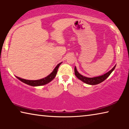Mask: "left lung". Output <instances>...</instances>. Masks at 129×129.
I'll use <instances>...</instances> for the list:
<instances>
[{
  "label": "left lung",
  "mask_w": 129,
  "mask_h": 129,
  "mask_svg": "<svg viewBox=\"0 0 129 129\" xmlns=\"http://www.w3.org/2000/svg\"><path fill=\"white\" fill-rule=\"evenodd\" d=\"M115 66L113 68L110 70V71H109L108 72L106 73L104 75H102V76H98V77H85V76H82L78 72L77 69H76V67H75V74L76 77H77L78 79L80 80L81 81H82V82H84V83H86V84H89V85H97L99 84L100 83H101L102 82H103L107 78H108L111 73H112V72L114 71Z\"/></svg>",
  "instance_id": "left-lung-1"
}]
</instances>
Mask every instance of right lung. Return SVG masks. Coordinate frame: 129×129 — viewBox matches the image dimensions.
<instances>
[{
  "label": "right lung",
  "mask_w": 129,
  "mask_h": 129,
  "mask_svg": "<svg viewBox=\"0 0 129 129\" xmlns=\"http://www.w3.org/2000/svg\"><path fill=\"white\" fill-rule=\"evenodd\" d=\"M61 62H60L58 64L57 66L55 67V68L53 69V71L52 72V73L51 74L45 77V78H41V79L40 80H25V79H23V78H20L19 77H17L16 76V77L17 78L21 81V82H23L25 84L29 85L30 86H41V85H46L47 84H48L49 82L52 81L53 80L54 77H56V74L57 73V70L58 69V67H59L60 65L61 64Z\"/></svg>",
  "instance_id": "right-lung-1"
}]
</instances>
